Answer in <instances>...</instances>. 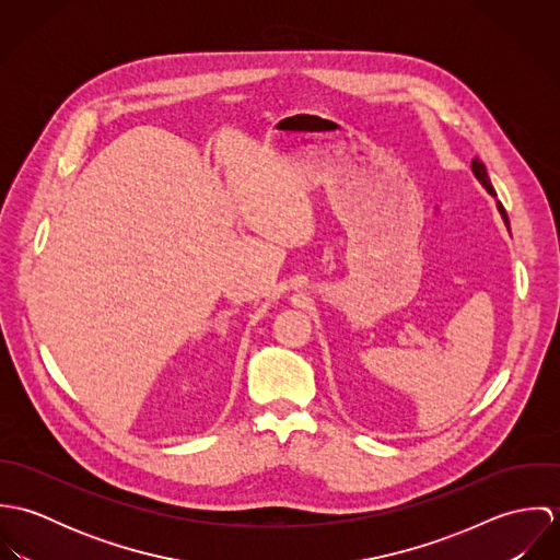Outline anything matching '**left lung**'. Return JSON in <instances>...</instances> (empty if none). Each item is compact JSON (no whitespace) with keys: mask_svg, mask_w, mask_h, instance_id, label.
I'll return each instance as SVG.
<instances>
[{"mask_svg":"<svg viewBox=\"0 0 560 560\" xmlns=\"http://www.w3.org/2000/svg\"><path fill=\"white\" fill-rule=\"evenodd\" d=\"M472 172H475V176L479 178L480 183H482V187L491 194V196H495V189L491 187V180H489V176H487V170H485V165H482V161L472 160ZM498 211H500V215H502V220H504V224L509 226V218H506V211H504V207L498 202Z\"/></svg>","mask_w":560,"mask_h":560,"instance_id":"1","label":"left lung"}]
</instances>
